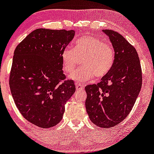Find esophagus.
I'll list each match as a JSON object with an SVG mask.
<instances>
[{
  "instance_id": "obj_1",
  "label": "esophagus",
  "mask_w": 154,
  "mask_h": 154,
  "mask_svg": "<svg viewBox=\"0 0 154 154\" xmlns=\"http://www.w3.org/2000/svg\"><path fill=\"white\" fill-rule=\"evenodd\" d=\"M76 85V88L77 89H78V90H80V89H82L84 88V86L82 85H81V84H79V83H76L75 84Z\"/></svg>"
}]
</instances>
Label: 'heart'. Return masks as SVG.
I'll return each mask as SVG.
<instances>
[{"label": "heart", "mask_w": 154, "mask_h": 154, "mask_svg": "<svg viewBox=\"0 0 154 154\" xmlns=\"http://www.w3.org/2000/svg\"><path fill=\"white\" fill-rule=\"evenodd\" d=\"M82 58V66L69 77L76 82L91 80L95 76L96 78L105 77L113 67L116 53L112 45L101 38L90 35L83 36L77 40L73 49L66 47L62 51L64 72H72L78 64V58Z\"/></svg>", "instance_id": "obj_1"}]
</instances>
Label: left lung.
<instances>
[{
  "mask_svg": "<svg viewBox=\"0 0 154 154\" xmlns=\"http://www.w3.org/2000/svg\"><path fill=\"white\" fill-rule=\"evenodd\" d=\"M103 32L112 43L116 60L100 82L85 86V107L94 124L110 128L131 112L142 87V69L136 50L122 35L112 30Z\"/></svg>",
  "mask_w": 154,
  "mask_h": 154,
  "instance_id": "left-lung-1",
  "label": "left lung"
}]
</instances>
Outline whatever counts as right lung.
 Segmentation results:
<instances>
[{
	"label": "right lung",
	"instance_id": "add662e5",
	"mask_svg": "<svg viewBox=\"0 0 154 154\" xmlns=\"http://www.w3.org/2000/svg\"><path fill=\"white\" fill-rule=\"evenodd\" d=\"M73 30L38 28L15 49L9 77L11 95L22 116L41 128L60 122L65 104L75 92L66 80L62 51L73 39Z\"/></svg>",
	"mask_w": 154,
	"mask_h": 154
}]
</instances>
